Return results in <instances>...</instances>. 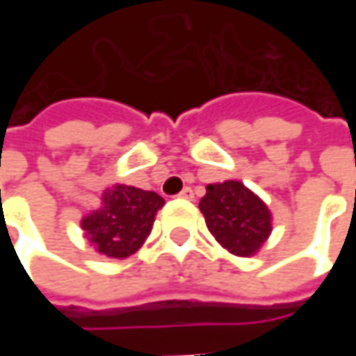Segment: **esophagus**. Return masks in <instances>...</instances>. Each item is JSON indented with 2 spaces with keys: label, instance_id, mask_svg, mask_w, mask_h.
<instances>
[{
  "label": "esophagus",
  "instance_id": "esophagus-1",
  "mask_svg": "<svg viewBox=\"0 0 356 356\" xmlns=\"http://www.w3.org/2000/svg\"><path fill=\"white\" fill-rule=\"evenodd\" d=\"M179 198H183V200H193L194 198V193H193V188L191 186H185L181 193H179Z\"/></svg>",
  "mask_w": 356,
  "mask_h": 356
}]
</instances>
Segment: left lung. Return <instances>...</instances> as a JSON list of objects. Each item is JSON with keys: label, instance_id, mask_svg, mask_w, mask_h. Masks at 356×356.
Here are the masks:
<instances>
[{"label": "left lung", "instance_id": "8db88e82", "mask_svg": "<svg viewBox=\"0 0 356 356\" xmlns=\"http://www.w3.org/2000/svg\"><path fill=\"white\" fill-rule=\"evenodd\" d=\"M209 232L231 254L254 255L270 234V211L238 181L206 186L200 200Z\"/></svg>", "mask_w": 356, "mask_h": 356}]
</instances>
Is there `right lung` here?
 Listing matches in <instances>:
<instances>
[{"label":"right lung","instance_id":"1","mask_svg":"<svg viewBox=\"0 0 356 356\" xmlns=\"http://www.w3.org/2000/svg\"><path fill=\"white\" fill-rule=\"evenodd\" d=\"M162 206L156 193L116 185L102 194V208L83 217L81 227L99 254L124 259L143 246Z\"/></svg>","mask_w":356,"mask_h":356}]
</instances>
